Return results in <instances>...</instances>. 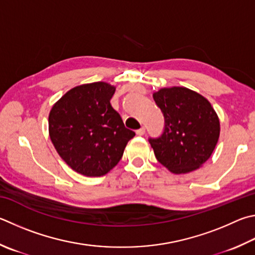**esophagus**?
<instances>
[{"instance_id": "obj_1", "label": "esophagus", "mask_w": 255, "mask_h": 255, "mask_svg": "<svg viewBox=\"0 0 255 255\" xmlns=\"http://www.w3.org/2000/svg\"><path fill=\"white\" fill-rule=\"evenodd\" d=\"M145 131H146L145 127H141V128H139V129H137V130H136V133H137L138 136H142L143 133H145Z\"/></svg>"}]
</instances>
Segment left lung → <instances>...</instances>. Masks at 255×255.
Segmentation results:
<instances>
[{"label":"left lung","mask_w":255,"mask_h":255,"mask_svg":"<svg viewBox=\"0 0 255 255\" xmlns=\"http://www.w3.org/2000/svg\"><path fill=\"white\" fill-rule=\"evenodd\" d=\"M152 97L164 116L161 135L148 138L157 160L174 174L197 169L219 140L220 122L214 109L187 88H166Z\"/></svg>","instance_id":"8db88e82"}]
</instances>
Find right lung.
<instances>
[{
	"mask_svg": "<svg viewBox=\"0 0 255 255\" xmlns=\"http://www.w3.org/2000/svg\"><path fill=\"white\" fill-rule=\"evenodd\" d=\"M115 87L88 83L68 91L49 115V132L60 157L85 176H103L122 159L135 131L112 107Z\"/></svg>",
	"mask_w": 255,
	"mask_h": 255,
	"instance_id": "obj_1",
	"label": "right lung"
}]
</instances>
